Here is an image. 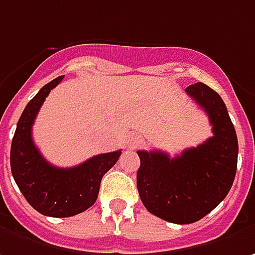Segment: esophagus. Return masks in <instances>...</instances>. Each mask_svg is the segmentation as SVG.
Returning a JSON list of instances; mask_svg holds the SVG:
<instances>
[{"mask_svg":"<svg viewBox=\"0 0 255 255\" xmlns=\"http://www.w3.org/2000/svg\"><path fill=\"white\" fill-rule=\"evenodd\" d=\"M139 142H141L139 136L132 135L129 139H128V148H129V149H134V148H136V146L139 145Z\"/></svg>","mask_w":255,"mask_h":255,"instance_id":"34e87169","label":"esophagus"}]
</instances>
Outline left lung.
<instances>
[{
	"label": "left lung",
	"mask_w": 255,
	"mask_h": 255,
	"mask_svg": "<svg viewBox=\"0 0 255 255\" xmlns=\"http://www.w3.org/2000/svg\"><path fill=\"white\" fill-rule=\"evenodd\" d=\"M212 124L213 136L171 158L162 151H138L136 188L146 210L169 223H195L210 213L232 188L239 142L226 104L203 83L186 87Z\"/></svg>",
	"instance_id": "left-lung-1"
}]
</instances>
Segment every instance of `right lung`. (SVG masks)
Here are the masks:
<instances>
[{
    "mask_svg": "<svg viewBox=\"0 0 255 255\" xmlns=\"http://www.w3.org/2000/svg\"><path fill=\"white\" fill-rule=\"evenodd\" d=\"M62 79L59 76L45 84L26 104L11 144V171L18 188L35 210L50 217H70L93 206L101 178L121 155V151L96 155L73 168H57L42 156L32 139V126L40 106Z\"/></svg>",
    "mask_w": 255,
    "mask_h": 255,
    "instance_id": "add662e5",
    "label": "right lung"
}]
</instances>
